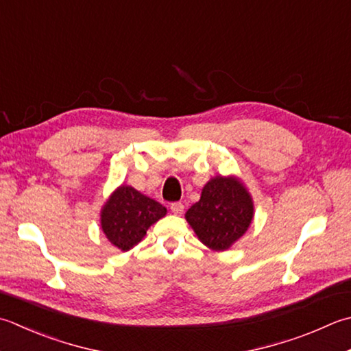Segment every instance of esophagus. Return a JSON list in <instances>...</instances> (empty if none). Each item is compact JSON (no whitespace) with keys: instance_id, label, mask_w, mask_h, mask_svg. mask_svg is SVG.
Returning a JSON list of instances; mask_svg holds the SVG:
<instances>
[{"instance_id":"esophagus-1","label":"esophagus","mask_w":351,"mask_h":351,"mask_svg":"<svg viewBox=\"0 0 351 351\" xmlns=\"http://www.w3.org/2000/svg\"><path fill=\"white\" fill-rule=\"evenodd\" d=\"M170 210H171V213H173V215H182V213H184V204L173 202V204L170 205Z\"/></svg>"}]
</instances>
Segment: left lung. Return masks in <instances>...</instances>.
I'll list each match as a JSON object with an SVG mask.
<instances>
[{"mask_svg":"<svg viewBox=\"0 0 351 351\" xmlns=\"http://www.w3.org/2000/svg\"><path fill=\"white\" fill-rule=\"evenodd\" d=\"M252 217V197L234 176L211 178L201 199L185 213L197 239L213 251H225L236 243L250 228Z\"/></svg>","mask_w":351,"mask_h":351,"instance_id":"obj_1","label":"left lung"}]
</instances>
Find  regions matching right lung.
<instances>
[{
  "label": "right lung",
  "mask_w": 351,
  "mask_h": 351,
  "mask_svg": "<svg viewBox=\"0 0 351 351\" xmlns=\"http://www.w3.org/2000/svg\"><path fill=\"white\" fill-rule=\"evenodd\" d=\"M167 208L141 195L130 185H120L100 213L106 239L121 251H129L146 236L150 225L166 216Z\"/></svg>",
  "instance_id": "1"
}]
</instances>
